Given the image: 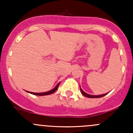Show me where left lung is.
Returning a JSON list of instances; mask_svg holds the SVG:
<instances>
[{"label":"left lung","mask_w":133,"mask_h":133,"mask_svg":"<svg viewBox=\"0 0 133 133\" xmlns=\"http://www.w3.org/2000/svg\"><path fill=\"white\" fill-rule=\"evenodd\" d=\"M80 91H81L82 94L84 96H86V97H88V98H101L102 97V96H104L105 95H108V93H105V94H104V95H89V94L86 93L85 92H84V91L82 90V89H81V88H80Z\"/></svg>","instance_id":"1"}]
</instances>
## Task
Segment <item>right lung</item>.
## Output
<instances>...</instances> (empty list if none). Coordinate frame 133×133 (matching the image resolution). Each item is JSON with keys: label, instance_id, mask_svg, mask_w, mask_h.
<instances>
[{"label": "right lung", "instance_id": "add662e5", "mask_svg": "<svg viewBox=\"0 0 133 133\" xmlns=\"http://www.w3.org/2000/svg\"><path fill=\"white\" fill-rule=\"evenodd\" d=\"M59 84H60V82H59L58 84H57V85H56V86L53 89H51V90L49 91H48V92H29V91H27V92H29V93L32 94V95H38V96H44V95H51V94L53 93V92H55L57 90V89H58V88L59 86Z\"/></svg>", "mask_w": 133, "mask_h": 133}]
</instances>
